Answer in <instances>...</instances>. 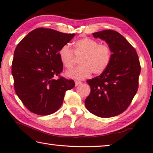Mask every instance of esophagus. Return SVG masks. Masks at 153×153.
I'll use <instances>...</instances> for the list:
<instances>
[{
    "mask_svg": "<svg viewBox=\"0 0 153 153\" xmlns=\"http://www.w3.org/2000/svg\"><path fill=\"white\" fill-rule=\"evenodd\" d=\"M81 82L80 81H79V80H75V85H76V86H79V85H81Z\"/></svg>",
    "mask_w": 153,
    "mask_h": 153,
    "instance_id": "esophagus-1",
    "label": "esophagus"
}]
</instances>
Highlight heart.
Instances as JSON below:
<instances>
[{
    "mask_svg": "<svg viewBox=\"0 0 153 153\" xmlns=\"http://www.w3.org/2000/svg\"><path fill=\"white\" fill-rule=\"evenodd\" d=\"M59 56L63 66L67 69L73 67L74 56L79 58V67L66 73V76L74 79L82 80L93 73L95 75L105 71L110 64L112 50L105 43L99 44L97 40L82 38L73 45V49L63 45L59 51Z\"/></svg>",
    "mask_w": 153,
    "mask_h": 153,
    "instance_id": "b5f03b06",
    "label": "heart"
}]
</instances>
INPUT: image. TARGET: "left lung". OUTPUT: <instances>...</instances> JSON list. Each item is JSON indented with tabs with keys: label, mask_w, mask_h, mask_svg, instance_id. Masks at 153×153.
Segmentation results:
<instances>
[{
	"label": "left lung",
	"mask_w": 153,
	"mask_h": 153,
	"mask_svg": "<svg viewBox=\"0 0 153 153\" xmlns=\"http://www.w3.org/2000/svg\"><path fill=\"white\" fill-rule=\"evenodd\" d=\"M108 43L112 58L106 70L87 80L91 93L85 100L92 114L102 118L123 113L130 105L139 88L140 65L135 48L118 32L105 30L93 33Z\"/></svg>",
	"instance_id": "obj_1"
}]
</instances>
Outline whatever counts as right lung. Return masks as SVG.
<instances>
[{
	"label": "right lung",
	"instance_id": "obj_1",
	"mask_svg": "<svg viewBox=\"0 0 153 153\" xmlns=\"http://www.w3.org/2000/svg\"><path fill=\"white\" fill-rule=\"evenodd\" d=\"M74 36V33L37 28L17 45L12 62L14 91L31 112H55L62 105L66 91L75 86L73 80L60 75L63 65L58 54Z\"/></svg>",
	"mask_w": 153,
	"mask_h": 153
}]
</instances>
